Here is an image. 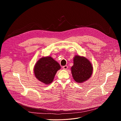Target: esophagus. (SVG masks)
Masks as SVG:
<instances>
[{
	"mask_svg": "<svg viewBox=\"0 0 121 121\" xmlns=\"http://www.w3.org/2000/svg\"><path fill=\"white\" fill-rule=\"evenodd\" d=\"M63 68L64 69H67V68H68V66H67V65H64V66H63Z\"/></svg>",
	"mask_w": 121,
	"mask_h": 121,
	"instance_id": "esophagus-1",
	"label": "esophagus"
}]
</instances>
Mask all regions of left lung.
Here are the masks:
<instances>
[{"label":"left lung","instance_id":"obj_1","mask_svg":"<svg viewBox=\"0 0 121 121\" xmlns=\"http://www.w3.org/2000/svg\"><path fill=\"white\" fill-rule=\"evenodd\" d=\"M92 71L93 67L89 60L78 56L74 57L71 72L75 81L82 83L88 80L91 77Z\"/></svg>","mask_w":121,"mask_h":121}]
</instances>
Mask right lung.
I'll list each match as a JSON object with an SVG mask.
<instances>
[{
    "label": "right lung",
    "mask_w": 121,
    "mask_h": 121,
    "mask_svg": "<svg viewBox=\"0 0 121 121\" xmlns=\"http://www.w3.org/2000/svg\"><path fill=\"white\" fill-rule=\"evenodd\" d=\"M61 68L59 64L51 57H42L36 64L34 68L36 78L45 84L52 82L55 76Z\"/></svg>",
    "instance_id": "right-lung-1"
}]
</instances>
